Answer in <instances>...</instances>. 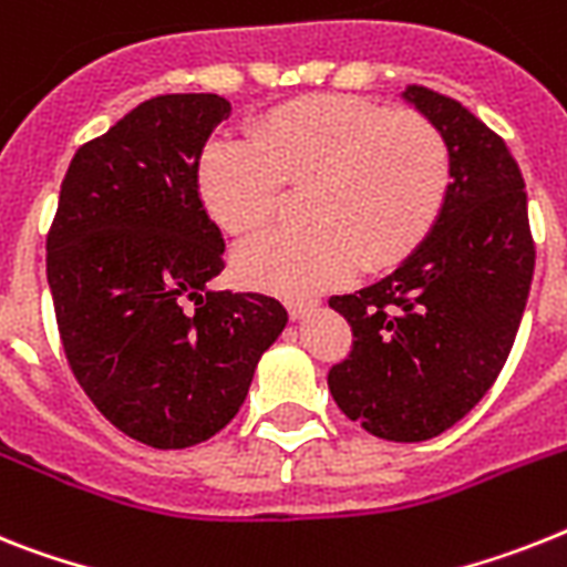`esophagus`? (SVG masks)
I'll use <instances>...</instances> for the list:
<instances>
[{
    "label": "esophagus",
    "mask_w": 567,
    "mask_h": 567,
    "mask_svg": "<svg viewBox=\"0 0 567 567\" xmlns=\"http://www.w3.org/2000/svg\"><path fill=\"white\" fill-rule=\"evenodd\" d=\"M316 307H318L316 298H289V301H287V310H289V316L295 318V321L307 316L310 310H316Z\"/></svg>",
    "instance_id": "obj_1"
}]
</instances>
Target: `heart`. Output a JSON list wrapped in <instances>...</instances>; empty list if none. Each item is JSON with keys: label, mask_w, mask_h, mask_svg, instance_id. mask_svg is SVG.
<instances>
[{"label": "heart", "mask_w": 567, "mask_h": 567, "mask_svg": "<svg viewBox=\"0 0 567 567\" xmlns=\"http://www.w3.org/2000/svg\"><path fill=\"white\" fill-rule=\"evenodd\" d=\"M452 150L420 112H391L348 95H303L251 121L249 142L217 138L199 162V194L226 234L264 231L284 190L303 188L301 228L269 234L234 255L257 289L310 295L359 266L400 264L441 219Z\"/></svg>", "instance_id": "1"}]
</instances>
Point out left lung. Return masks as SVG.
<instances>
[{"label":"left lung","instance_id":"8db88e82","mask_svg":"<svg viewBox=\"0 0 567 567\" xmlns=\"http://www.w3.org/2000/svg\"><path fill=\"white\" fill-rule=\"evenodd\" d=\"M405 101L441 126L452 185L432 234L388 278L330 307L353 330L327 385L382 441L420 443L466 417L507 362L530 292L536 246L525 179L504 138L455 97Z\"/></svg>","mask_w":567,"mask_h":567}]
</instances>
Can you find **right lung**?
Segmentation results:
<instances>
[{"label": "right lung", "mask_w": 567, "mask_h": 567, "mask_svg": "<svg viewBox=\"0 0 567 567\" xmlns=\"http://www.w3.org/2000/svg\"><path fill=\"white\" fill-rule=\"evenodd\" d=\"M228 112L219 95H158L126 112L74 153L45 237L74 379L118 432L153 449L226 429L287 327L269 295L208 289L226 243L199 199V156Z\"/></svg>", "instance_id": "add662e5"}]
</instances>
